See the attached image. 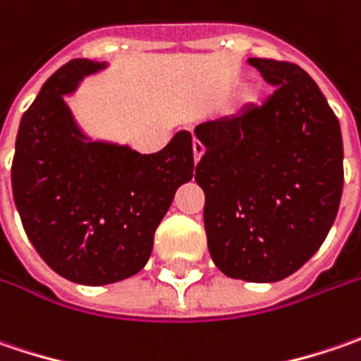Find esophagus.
I'll use <instances>...</instances> for the list:
<instances>
[{"instance_id":"34e87169","label":"esophagus","mask_w":361,"mask_h":361,"mask_svg":"<svg viewBox=\"0 0 361 361\" xmlns=\"http://www.w3.org/2000/svg\"><path fill=\"white\" fill-rule=\"evenodd\" d=\"M192 147H194V164H197V161L202 159V155H204L206 147H204L200 141H194V145H192Z\"/></svg>"}]
</instances>
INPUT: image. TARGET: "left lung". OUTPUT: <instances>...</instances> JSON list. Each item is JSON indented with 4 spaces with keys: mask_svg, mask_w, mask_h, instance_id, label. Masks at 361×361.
Here are the masks:
<instances>
[{
    "mask_svg": "<svg viewBox=\"0 0 361 361\" xmlns=\"http://www.w3.org/2000/svg\"><path fill=\"white\" fill-rule=\"evenodd\" d=\"M274 87L260 106L200 123L196 167L214 264L248 283L299 271L334 226L343 190L339 121L315 80L290 62L248 58Z\"/></svg>",
    "mask_w": 361,
    "mask_h": 361,
    "instance_id": "obj_1",
    "label": "left lung"
}]
</instances>
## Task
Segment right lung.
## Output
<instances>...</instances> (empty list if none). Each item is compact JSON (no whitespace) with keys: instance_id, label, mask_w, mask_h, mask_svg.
<instances>
[{"instance_id":"add662e5","label":"right lung","mask_w":361,"mask_h":361,"mask_svg":"<svg viewBox=\"0 0 361 361\" xmlns=\"http://www.w3.org/2000/svg\"><path fill=\"white\" fill-rule=\"evenodd\" d=\"M109 64L76 58L56 71L22 117L11 164L13 202L44 262L78 285L137 274L181 183L194 176L190 131L157 153L87 135L64 97Z\"/></svg>"}]
</instances>
